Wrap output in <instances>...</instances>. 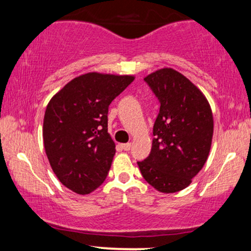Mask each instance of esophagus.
Wrapping results in <instances>:
<instances>
[{"label": "esophagus", "mask_w": 251, "mask_h": 251, "mask_svg": "<svg viewBox=\"0 0 251 251\" xmlns=\"http://www.w3.org/2000/svg\"><path fill=\"white\" fill-rule=\"evenodd\" d=\"M121 147H122V150H125V151H129L130 149H131V143H126V144H122V145H121Z\"/></svg>", "instance_id": "obj_1"}]
</instances>
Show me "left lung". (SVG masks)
I'll use <instances>...</instances> for the list:
<instances>
[{"mask_svg": "<svg viewBox=\"0 0 251 251\" xmlns=\"http://www.w3.org/2000/svg\"><path fill=\"white\" fill-rule=\"evenodd\" d=\"M160 102L150 155L138 161L144 179L162 193L191 184L208 159L214 119L207 99L192 82L171 68L144 78Z\"/></svg>", "mask_w": 251, "mask_h": 251, "instance_id": "obj_1", "label": "left lung"}]
</instances>
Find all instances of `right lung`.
Listing matches in <instances>:
<instances>
[{"instance_id":"add662e5","label":"right lung","mask_w":251,"mask_h":251,"mask_svg":"<svg viewBox=\"0 0 251 251\" xmlns=\"http://www.w3.org/2000/svg\"><path fill=\"white\" fill-rule=\"evenodd\" d=\"M132 76L88 73L52 97L43 121L48 160L61 184L77 194L100 186L111 168L115 144L107 132L108 106Z\"/></svg>"}]
</instances>
